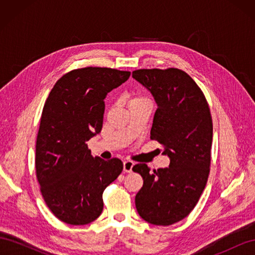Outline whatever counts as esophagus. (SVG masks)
<instances>
[{
	"label": "esophagus",
	"instance_id": "34e87169",
	"mask_svg": "<svg viewBox=\"0 0 255 255\" xmlns=\"http://www.w3.org/2000/svg\"><path fill=\"white\" fill-rule=\"evenodd\" d=\"M133 166H134V163L132 160H126L125 163H123V170L126 172H132Z\"/></svg>",
	"mask_w": 255,
	"mask_h": 255
}]
</instances>
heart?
<instances>
[{
    "label": "heart",
    "instance_id": "obj_1",
    "mask_svg": "<svg viewBox=\"0 0 255 255\" xmlns=\"http://www.w3.org/2000/svg\"><path fill=\"white\" fill-rule=\"evenodd\" d=\"M139 100H146V99H143V98H135V99L132 100V101H139Z\"/></svg>",
    "mask_w": 255,
    "mask_h": 255
}]
</instances>
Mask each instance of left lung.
Listing matches in <instances>:
<instances>
[{"instance_id": "1", "label": "left lung", "mask_w": 255, "mask_h": 255, "mask_svg": "<svg viewBox=\"0 0 255 255\" xmlns=\"http://www.w3.org/2000/svg\"><path fill=\"white\" fill-rule=\"evenodd\" d=\"M132 75L155 100L150 138L170 158L169 167L157 170L145 164L133 167L143 179L136 208L151 225L170 226L187 217L205 188L213 140L210 107L196 82L180 69H139Z\"/></svg>"}]
</instances>
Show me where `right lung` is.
<instances>
[{"label":"right lung","instance_id":"1","mask_svg":"<svg viewBox=\"0 0 255 255\" xmlns=\"http://www.w3.org/2000/svg\"><path fill=\"white\" fill-rule=\"evenodd\" d=\"M130 72L87 67L64 74L44 103L36 140V176L59 220L83 226L103 211V191L122 172L119 158L94 157L87 141L101 132L104 99Z\"/></svg>","mask_w":255,"mask_h":255}]
</instances>
